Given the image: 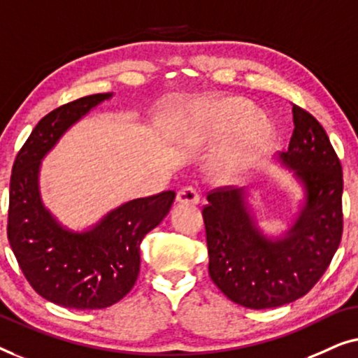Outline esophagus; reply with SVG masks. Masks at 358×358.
I'll list each match as a JSON object with an SVG mask.
<instances>
[{
  "mask_svg": "<svg viewBox=\"0 0 358 358\" xmlns=\"http://www.w3.org/2000/svg\"><path fill=\"white\" fill-rule=\"evenodd\" d=\"M177 203L180 204H198L199 203V194L198 189L193 186H185L177 193Z\"/></svg>",
  "mask_w": 358,
  "mask_h": 358,
  "instance_id": "esophagus-1",
  "label": "esophagus"
}]
</instances>
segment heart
Returning <instances> with one entry per match:
<instances>
[{"mask_svg": "<svg viewBox=\"0 0 358 358\" xmlns=\"http://www.w3.org/2000/svg\"><path fill=\"white\" fill-rule=\"evenodd\" d=\"M201 117L209 134L231 129L219 162L220 175L229 180L238 178L269 141L268 117L258 110H250V103L243 99L210 100L201 108Z\"/></svg>", "mask_w": 358, "mask_h": 358, "instance_id": "1", "label": "heart"}]
</instances>
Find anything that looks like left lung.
I'll list each match as a JSON object with an SVG mask.
<instances>
[{
    "label": "left lung",
    "instance_id": "obj_1",
    "mask_svg": "<svg viewBox=\"0 0 358 358\" xmlns=\"http://www.w3.org/2000/svg\"><path fill=\"white\" fill-rule=\"evenodd\" d=\"M292 115L289 149L274 155L301 191L285 230L266 234L248 186L213 191L203 209L210 279L245 308H275L308 294L341 243V162L313 115L296 105Z\"/></svg>",
    "mask_w": 358,
    "mask_h": 358
}]
</instances>
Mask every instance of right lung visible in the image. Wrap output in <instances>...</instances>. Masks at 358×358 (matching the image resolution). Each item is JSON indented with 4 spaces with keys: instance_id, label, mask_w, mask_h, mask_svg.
I'll list each match as a JSON object with an SVG mask.
<instances>
[{
    "instance_id": "right-lung-1",
    "label": "right lung",
    "mask_w": 358,
    "mask_h": 358,
    "mask_svg": "<svg viewBox=\"0 0 358 358\" xmlns=\"http://www.w3.org/2000/svg\"><path fill=\"white\" fill-rule=\"evenodd\" d=\"M113 92L78 99L37 123L13 165L8 240L24 275L45 300L64 308L100 310L133 289L139 274L141 241L162 222L173 191L131 199L83 230H73L43 204L42 160L63 134Z\"/></svg>"
}]
</instances>
